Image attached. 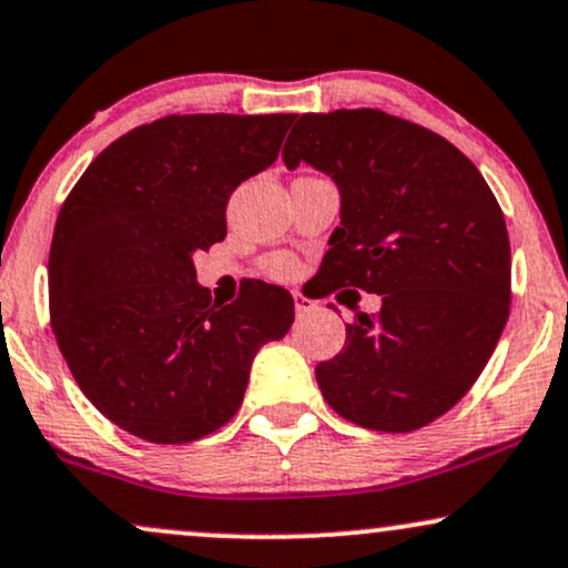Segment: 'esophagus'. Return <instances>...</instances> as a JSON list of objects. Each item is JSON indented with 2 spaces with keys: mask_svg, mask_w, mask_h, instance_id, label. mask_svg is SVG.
<instances>
[{
  "mask_svg": "<svg viewBox=\"0 0 568 568\" xmlns=\"http://www.w3.org/2000/svg\"><path fill=\"white\" fill-rule=\"evenodd\" d=\"M293 306H296L298 317H304V314H310L314 310V302H312V298H306L302 291H296V293H293Z\"/></svg>",
  "mask_w": 568,
  "mask_h": 568,
  "instance_id": "34e87169",
  "label": "esophagus"
}]
</instances>
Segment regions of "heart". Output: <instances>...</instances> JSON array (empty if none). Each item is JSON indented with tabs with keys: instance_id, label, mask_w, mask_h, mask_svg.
<instances>
[{
	"instance_id": "b5f03b06",
	"label": "heart",
	"mask_w": 568,
	"mask_h": 568,
	"mask_svg": "<svg viewBox=\"0 0 568 568\" xmlns=\"http://www.w3.org/2000/svg\"><path fill=\"white\" fill-rule=\"evenodd\" d=\"M266 272H270L272 277L288 280L296 275V262H293L291 256H272L270 262H266Z\"/></svg>"
}]
</instances>
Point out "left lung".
Here are the masks:
<instances>
[{
	"mask_svg": "<svg viewBox=\"0 0 568 568\" xmlns=\"http://www.w3.org/2000/svg\"><path fill=\"white\" fill-rule=\"evenodd\" d=\"M293 121L285 166L310 163L341 193L320 293L381 296V312H357L341 354L314 367L320 392L373 432L428 426L476 384L508 323L503 211L479 169L432 129L373 108Z\"/></svg>",
	"mask_w": 568,
	"mask_h": 568,
	"instance_id": "8db88e82",
	"label": "left lung"
}]
</instances>
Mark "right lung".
Wrapping results in <instances>:
<instances>
[{"label":"right lung","instance_id":"1","mask_svg":"<svg viewBox=\"0 0 568 568\" xmlns=\"http://www.w3.org/2000/svg\"><path fill=\"white\" fill-rule=\"evenodd\" d=\"M293 113L166 115L89 163L54 222L50 317L87 399L124 432L184 444L241 407L251 362L293 323V296L251 280L227 306L195 251L227 235L237 184L272 166Z\"/></svg>","mask_w":568,"mask_h":568}]
</instances>
